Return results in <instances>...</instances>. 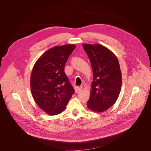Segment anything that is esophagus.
Instances as JSON below:
<instances>
[{
    "instance_id": "1",
    "label": "esophagus",
    "mask_w": 151,
    "mask_h": 151,
    "mask_svg": "<svg viewBox=\"0 0 151 151\" xmlns=\"http://www.w3.org/2000/svg\"><path fill=\"white\" fill-rule=\"evenodd\" d=\"M82 87H76L75 88V91H76V93H77V92H79V91H81V89H82Z\"/></svg>"
}]
</instances>
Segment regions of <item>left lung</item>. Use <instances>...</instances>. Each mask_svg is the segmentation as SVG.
I'll list each match as a JSON object with an SVG mask.
<instances>
[{"label": "left lung", "mask_w": 151, "mask_h": 151, "mask_svg": "<svg viewBox=\"0 0 151 151\" xmlns=\"http://www.w3.org/2000/svg\"><path fill=\"white\" fill-rule=\"evenodd\" d=\"M93 72L88 108L94 112H103L115 104L122 86L119 62L111 50L100 44H83Z\"/></svg>", "instance_id": "obj_1"}]
</instances>
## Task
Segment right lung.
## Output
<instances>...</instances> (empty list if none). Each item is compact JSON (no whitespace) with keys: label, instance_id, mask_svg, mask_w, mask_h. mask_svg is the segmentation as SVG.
I'll list each match as a JSON object with an SVG mask.
<instances>
[{"label":"right lung","instance_id":"1","mask_svg":"<svg viewBox=\"0 0 151 151\" xmlns=\"http://www.w3.org/2000/svg\"><path fill=\"white\" fill-rule=\"evenodd\" d=\"M75 48L70 44L51 48L38 59L32 70L30 86L33 99L50 115L64 111L74 93L64 67Z\"/></svg>","mask_w":151,"mask_h":151}]
</instances>
